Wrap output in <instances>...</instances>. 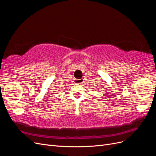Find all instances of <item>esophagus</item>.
<instances>
[{
	"instance_id": "1",
	"label": "esophagus",
	"mask_w": 156,
	"mask_h": 156,
	"mask_svg": "<svg viewBox=\"0 0 156 156\" xmlns=\"http://www.w3.org/2000/svg\"><path fill=\"white\" fill-rule=\"evenodd\" d=\"M84 80L83 79H75L74 80V83L75 84H83Z\"/></svg>"
}]
</instances>
